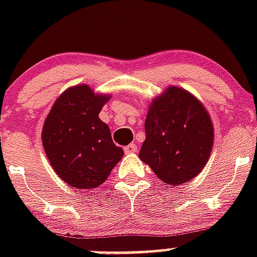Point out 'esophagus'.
<instances>
[{"label":"esophagus","instance_id":"1","mask_svg":"<svg viewBox=\"0 0 257 257\" xmlns=\"http://www.w3.org/2000/svg\"><path fill=\"white\" fill-rule=\"evenodd\" d=\"M137 149H139V147H137L135 143H132V144L126 145V147L124 148V151H125V153H136Z\"/></svg>","mask_w":257,"mask_h":257}]
</instances>
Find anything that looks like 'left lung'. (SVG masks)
Here are the masks:
<instances>
[{
  "label": "left lung",
  "instance_id": "left-lung-1",
  "mask_svg": "<svg viewBox=\"0 0 257 257\" xmlns=\"http://www.w3.org/2000/svg\"><path fill=\"white\" fill-rule=\"evenodd\" d=\"M213 124L201 101L168 86L149 104L139 157L165 184L177 187L203 171L213 147Z\"/></svg>",
  "mask_w": 257,
  "mask_h": 257
}]
</instances>
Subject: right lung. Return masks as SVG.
<instances>
[{
    "label": "right lung",
    "mask_w": 257,
    "mask_h": 257,
    "mask_svg": "<svg viewBox=\"0 0 257 257\" xmlns=\"http://www.w3.org/2000/svg\"><path fill=\"white\" fill-rule=\"evenodd\" d=\"M110 94L94 93L86 84L62 92L42 126V145L54 172L78 189L100 187L124 156L98 113Z\"/></svg>",
    "instance_id": "1"
}]
</instances>
